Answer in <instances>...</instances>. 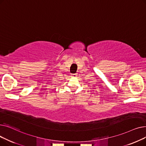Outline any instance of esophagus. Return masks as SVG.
I'll list each match as a JSON object with an SVG mask.
<instances>
[{"instance_id":"34e87169","label":"esophagus","mask_w":146,"mask_h":146,"mask_svg":"<svg viewBox=\"0 0 146 146\" xmlns=\"http://www.w3.org/2000/svg\"><path fill=\"white\" fill-rule=\"evenodd\" d=\"M76 76H77V74H76V73L72 74V77H73V78H76Z\"/></svg>"}]
</instances>
